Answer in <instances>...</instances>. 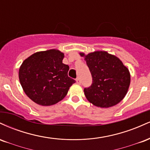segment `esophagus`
Wrapping results in <instances>:
<instances>
[{
  "instance_id": "34e87169",
  "label": "esophagus",
  "mask_w": 150,
  "mask_h": 150,
  "mask_svg": "<svg viewBox=\"0 0 150 150\" xmlns=\"http://www.w3.org/2000/svg\"><path fill=\"white\" fill-rule=\"evenodd\" d=\"M76 82H77V84H79V85H80V84H81V80H80V77H77V78H76Z\"/></svg>"
}]
</instances>
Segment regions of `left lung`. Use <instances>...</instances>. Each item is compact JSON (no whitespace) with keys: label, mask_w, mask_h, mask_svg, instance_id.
Segmentation results:
<instances>
[{"label":"left lung","mask_w":150,"mask_h":150,"mask_svg":"<svg viewBox=\"0 0 150 150\" xmlns=\"http://www.w3.org/2000/svg\"><path fill=\"white\" fill-rule=\"evenodd\" d=\"M85 56L92 83L84 89L85 97L94 106L108 108L120 102L130 82L129 70L118 58L106 51H95Z\"/></svg>","instance_id":"8db88e82"}]
</instances>
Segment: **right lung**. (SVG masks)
Here are the masks:
<instances>
[{
	"instance_id": "1",
	"label": "right lung",
	"mask_w": 150,
	"mask_h": 150,
	"mask_svg": "<svg viewBox=\"0 0 150 150\" xmlns=\"http://www.w3.org/2000/svg\"><path fill=\"white\" fill-rule=\"evenodd\" d=\"M64 54L56 49L37 52L24 61L19 79L27 97L37 104L51 106L64 98L75 80L68 77Z\"/></svg>"
}]
</instances>
